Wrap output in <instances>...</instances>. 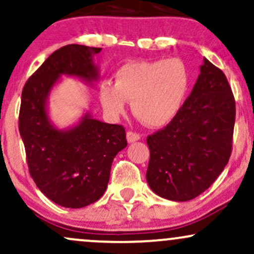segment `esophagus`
Wrapping results in <instances>:
<instances>
[{
	"instance_id": "34e87169",
	"label": "esophagus",
	"mask_w": 254,
	"mask_h": 254,
	"mask_svg": "<svg viewBox=\"0 0 254 254\" xmlns=\"http://www.w3.org/2000/svg\"><path fill=\"white\" fill-rule=\"evenodd\" d=\"M139 138H141V136H139L138 133L132 132V131H129V132L127 133V143H133V142L138 141Z\"/></svg>"
}]
</instances>
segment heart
<instances>
[{
  "mask_svg": "<svg viewBox=\"0 0 254 254\" xmlns=\"http://www.w3.org/2000/svg\"><path fill=\"white\" fill-rule=\"evenodd\" d=\"M190 86V74L179 58L132 61L119 66L115 84L103 82L99 99L111 117H118L131 101L135 117L150 127H161L182 109Z\"/></svg>",
  "mask_w": 254,
  "mask_h": 254,
  "instance_id": "obj_1",
  "label": "heart"
}]
</instances>
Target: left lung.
<instances>
[{"label":"left lung","mask_w":254,"mask_h":254,"mask_svg":"<svg viewBox=\"0 0 254 254\" xmlns=\"http://www.w3.org/2000/svg\"><path fill=\"white\" fill-rule=\"evenodd\" d=\"M190 97L165 129L148 136L147 182L157 196L185 202L199 196L228 164L235 101L226 75L205 57Z\"/></svg>","instance_id":"8db88e82"}]
</instances>
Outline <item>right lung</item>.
Segmentation results:
<instances>
[{"label":"right lung","mask_w":254,"mask_h":254,"mask_svg":"<svg viewBox=\"0 0 254 254\" xmlns=\"http://www.w3.org/2000/svg\"><path fill=\"white\" fill-rule=\"evenodd\" d=\"M100 51L77 44L63 46L22 89L19 131L30 173L38 189L64 208L97 202L107 189L113 159L127 145L122 125L104 123L84 112L76 123L61 129L49 112L52 89L63 76L95 86L100 74L94 56Z\"/></svg>","instance_id":"1"}]
</instances>
